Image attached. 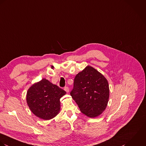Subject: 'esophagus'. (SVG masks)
Returning a JSON list of instances; mask_svg holds the SVG:
<instances>
[{
    "mask_svg": "<svg viewBox=\"0 0 146 146\" xmlns=\"http://www.w3.org/2000/svg\"><path fill=\"white\" fill-rule=\"evenodd\" d=\"M64 90L66 92H69V88H68V87H65V88H64Z\"/></svg>",
    "mask_w": 146,
    "mask_h": 146,
    "instance_id": "obj_1",
    "label": "esophagus"
}]
</instances>
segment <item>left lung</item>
I'll return each mask as SVG.
<instances>
[{
  "instance_id": "1",
  "label": "left lung",
  "mask_w": 146,
  "mask_h": 146,
  "mask_svg": "<svg viewBox=\"0 0 146 146\" xmlns=\"http://www.w3.org/2000/svg\"><path fill=\"white\" fill-rule=\"evenodd\" d=\"M70 95L82 113L96 117L107 108L110 97L108 82L102 73L88 65L76 76Z\"/></svg>"
}]
</instances>
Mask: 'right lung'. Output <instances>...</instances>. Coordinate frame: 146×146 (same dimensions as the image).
<instances>
[{
	"instance_id": "right-lung-1",
	"label": "right lung",
	"mask_w": 146,
	"mask_h": 146,
	"mask_svg": "<svg viewBox=\"0 0 146 146\" xmlns=\"http://www.w3.org/2000/svg\"><path fill=\"white\" fill-rule=\"evenodd\" d=\"M65 94L64 90L43 78L30 87L26 99L30 111L34 115L40 119L49 120L59 113L60 99Z\"/></svg>"
}]
</instances>
